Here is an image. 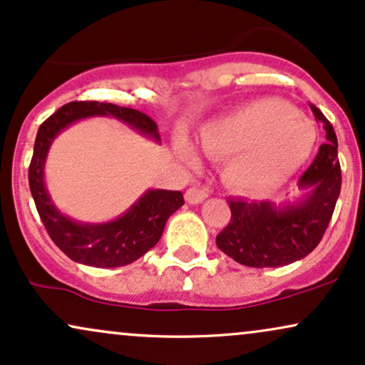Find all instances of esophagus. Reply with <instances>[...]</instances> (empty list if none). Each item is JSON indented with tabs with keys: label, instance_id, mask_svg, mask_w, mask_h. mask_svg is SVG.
<instances>
[{
	"label": "esophagus",
	"instance_id": "esophagus-1",
	"mask_svg": "<svg viewBox=\"0 0 365 365\" xmlns=\"http://www.w3.org/2000/svg\"><path fill=\"white\" fill-rule=\"evenodd\" d=\"M208 192L205 190H201V187H190V190L186 191V195H184V198L190 205H198V203H203L205 200H207Z\"/></svg>",
	"mask_w": 365,
	"mask_h": 365
}]
</instances>
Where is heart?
Instances as JSON below:
<instances>
[{"mask_svg": "<svg viewBox=\"0 0 365 365\" xmlns=\"http://www.w3.org/2000/svg\"><path fill=\"white\" fill-rule=\"evenodd\" d=\"M200 147L222 160L227 186L241 192L277 190L309 160L318 128L306 114L282 98H258L212 119L200 130ZM178 152L191 167L200 153L178 138Z\"/></svg>", "mask_w": 365, "mask_h": 365, "instance_id": "obj_1", "label": "heart"}]
</instances>
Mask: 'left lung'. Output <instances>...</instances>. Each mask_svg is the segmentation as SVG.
<instances>
[{"instance_id":"obj_1","label":"left lung","mask_w":365,"mask_h":365,"mask_svg":"<svg viewBox=\"0 0 365 365\" xmlns=\"http://www.w3.org/2000/svg\"><path fill=\"white\" fill-rule=\"evenodd\" d=\"M316 121L327 131L309 169L299 179L301 198L275 203L269 200H230L229 225L217 235L218 250L252 268H278L306 258L323 239L341 190L338 141L333 126L316 106Z\"/></svg>"}]
</instances>
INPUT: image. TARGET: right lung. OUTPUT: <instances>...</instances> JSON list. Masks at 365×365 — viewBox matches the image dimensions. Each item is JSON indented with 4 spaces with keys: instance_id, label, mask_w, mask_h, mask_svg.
Segmentation results:
<instances>
[{
    "instance_id": "right-lung-1",
    "label": "right lung",
    "mask_w": 365,
    "mask_h": 365,
    "mask_svg": "<svg viewBox=\"0 0 365 365\" xmlns=\"http://www.w3.org/2000/svg\"><path fill=\"white\" fill-rule=\"evenodd\" d=\"M88 118H114L145 138L160 143L155 121L140 110L109 102H70L38 128L29 167L30 192L47 234L68 258L96 268L124 267L141 258L160 241L167 220L182 207L184 198L181 191L147 190L114 220L93 224L64 215L46 186L47 153L59 133Z\"/></svg>"
}]
</instances>
